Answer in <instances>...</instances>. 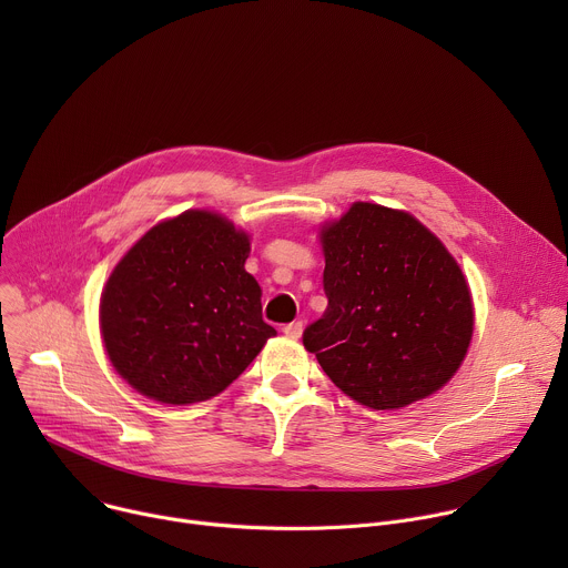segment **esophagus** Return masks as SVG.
<instances>
[{
  "mask_svg": "<svg viewBox=\"0 0 568 568\" xmlns=\"http://www.w3.org/2000/svg\"><path fill=\"white\" fill-rule=\"evenodd\" d=\"M303 333V321H292L287 326H283V335L290 339H298Z\"/></svg>",
  "mask_w": 568,
  "mask_h": 568,
  "instance_id": "34e87169",
  "label": "esophagus"
}]
</instances>
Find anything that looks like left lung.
Segmentation results:
<instances>
[{"label": "left lung", "mask_w": 568, "mask_h": 568, "mask_svg": "<svg viewBox=\"0 0 568 568\" xmlns=\"http://www.w3.org/2000/svg\"><path fill=\"white\" fill-rule=\"evenodd\" d=\"M328 307L303 346L364 407L399 409L443 388L465 359L474 307L458 263L414 215L355 202L323 224Z\"/></svg>", "instance_id": "obj_1"}]
</instances>
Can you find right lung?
<instances>
[{
    "mask_svg": "<svg viewBox=\"0 0 568 568\" xmlns=\"http://www.w3.org/2000/svg\"><path fill=\"white\" fill-rule=\"evenodd\" d=\"M250 235L211 211L159 222L121 258L101 296L114 371L141 395L193 404L224 390L265 342Z\"/></svg>",
    "mask_w": 568,
    "mask_h": 568,
    "instance_id": "1",
    "label": "right lung"
}]
</instances>
